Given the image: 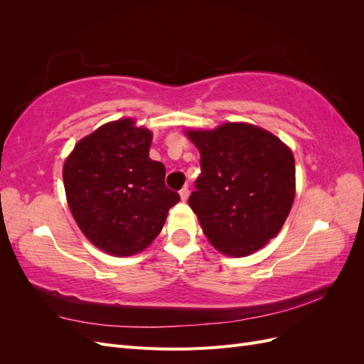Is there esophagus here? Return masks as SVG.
I'll return each instance as SVG.
<instances>
[{"label": "esophagus", "mask_w": 364, "mask_h": 364, "mask_svg": "<svg viewBox=\"0 0 364 364\" xmlns=\"http://www.w3.org/2000/svg\"><path fill=\"white\" fill-rule=\"evenodd\" d=\"M179 194H181V199H182V200H186V199H188V196H190L188 186H183V188L179 191Z\"/></svg>", "instance_id": "esophagus-1"}]
</instances>
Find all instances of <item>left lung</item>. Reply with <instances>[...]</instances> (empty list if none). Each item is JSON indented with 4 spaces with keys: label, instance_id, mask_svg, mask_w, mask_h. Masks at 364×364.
<instances>
[{
    "label": "left lung",
    "instance_id": "obj_1",
    "mask_svg": "<svg viewBox=\"0 0 364 364\" xmlns=\"http://www.w3.org/2000/svg\"><path fill=\"white\" fill-rule=\"evenodd\" d=\"M186 135L200 151L188 205L217 250L246 257L274 238L294 200V158L261 127L228 123Z\"/></svg>",
    "mask_w": 364,
    "mask_h": 364
}]
</instances>
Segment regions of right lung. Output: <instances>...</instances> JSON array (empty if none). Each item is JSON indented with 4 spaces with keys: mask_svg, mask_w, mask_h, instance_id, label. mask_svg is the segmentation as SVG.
Segmentation results:
<instances>
[{
    "mask_svg": "<svg viewBox=\"0 0 364 364\" xmlns=\"http://www.w3.org/2000/svg\"><path fill=\"white\" fill-rule=\"evenodd\" d=\"M130 118L77 142L63 165L73 217L92 245L117 257L144 250L181 196L165 186L162 162L149 158L151 132Z\"/></svg>",
    "mask_w": 364,
    "mask_h": 364,
    "instance_id": "add662e5",
    "label": "right lung"
}]
</instances>
